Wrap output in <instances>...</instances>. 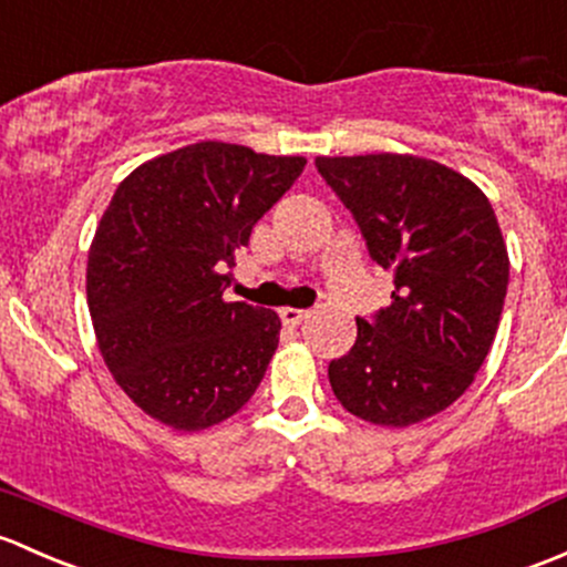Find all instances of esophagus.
Returning a JSON list of instances; mask_svg holds the SVG:
<instances>
[{
	"label": "esophagus",
	"mask_w": 567,
	"mask_h": 567,
	"mask_svg": "<svg viewBox=\"0 0 567 567\" xmlns=\"http://www.w3.org/2000/svg\"><path fill=\"white\" fill-rule=\"evenodd\" d=\"M278 313H281L284 324H291V327L302 324L308 319V311H302V308H281Z\"/></svg>",
	"instance_id": "esophagus-1"
}]
</instances>
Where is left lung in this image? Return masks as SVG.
<instances>
[{"mask_svg": "<svg viewBox=\"0 0 567 567\" xmlns=\"http://www.w3.org/2000/svg\"><path fill=\"white\" fill-rule=\"evenodd\" d=\"M317 168L395 284L327 369L332 393L369 423H420L475 382L497 336L511 272L497 215L472 179L417 155L317 157Z\"/></svg>", "mask_w": 567, "mask_h": 567, "instance_id": "1", "label": "left lung"}]
</instances>
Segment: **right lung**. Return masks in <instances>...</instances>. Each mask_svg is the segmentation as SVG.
Listing matches in <instances>:
<instances>
[{
	"instance_id": "obj_1",
	"label": "right lung",
	"mask_w": 567,
	"mask_h": 567,
	"mask_svg": "<svg viewBox=\"0 0 567 567\" xmlns=\"http://www.w3.org/2000/svg\"><path fill=\"white\" fill-rule=\"evenodd\" d=\"M302 168L198 142L142 163L111 198L86 261L92 327L116 384L163 425L209 429L259 388L281 319L226 302V270Z\"/></svg>"
}]
</instances>
